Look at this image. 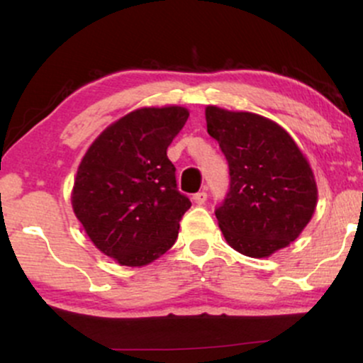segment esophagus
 Segmentation results:
<instances>
[{"mask_svg":"<svg viewBox=\"0 0 363 363\" xmlns=\"http://www.w3.org/2000/svg\"><path fill=\"white\" fill-rule=\"evenodd\" d=\"M206 198H208L206 191H199V193H196V194L193 196V201L196 203V205H205Z\"/></svg>","mask_w":363,"mask_h":363,"instance_id":"1","label":"esophagus"}]
</instances>
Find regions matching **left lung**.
<instances>
[{"label":"left lung","mask_w":363,"mask_h":363,"mask_svg":"<svg viewBox=\"0 0 363 363\" xmlns=\"http://www.w3.org/2000/svg\"><path fill=\"white\" fill-rule=\"evenodd\" d=\"M205 116L230 170V189L215 210L225 240L244 256H272L294 242L314 215L318 184L309 162L272 119L216 106H208Z\"/></svg>","instance_id":"8db88e82"}]
</instances>
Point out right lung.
<instances>
[{"label": "right lung", "mask_w": 363, "mask_h": 363, "mask_svg": "<svg viewBox=\"0 0 363 363\" xmlns=\"http://www.w3.org/2000/svg\"><path fill=\"white\" fill-rule=\"evenodd\" d=\"M189 118L181 106L141 107L107 126L83 155L72 205L99 251L145 266L176 242L191 208L167 148Z\"/></svg>", "instance_id": "obj_1"}]
</instances>
